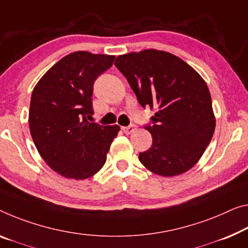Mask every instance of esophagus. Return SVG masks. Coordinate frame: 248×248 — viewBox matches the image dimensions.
Wrapping results in <instances>:
<instances>
[{"label": "esophagus", "mask_w": 248, "mask_h": 248, "mask_svg": "<svg viewBox=\"0 0 248 248\" xmlns=\"http://www.w3.org/2000/svg\"><path fill=\"white\" fill-rule=\"evenodd\" d=\"M136 129V126L135 125H129V126H123L122 127V131H123L125 134H131V133H133Z\"/></svg>", "instance_id": "obj_1"}]
</instances>
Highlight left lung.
Returning a JSON list of instances; mask_svg holds the SVG:
<instances>
[{"label": "left lung", "instance_id": "8db88e82", "mask_svg": "<svg viewBox=\"0 0 248 248\" xmlns=\"http://www.w3.org/2000/svg\"><path fill=\"white\" fill-rule=\"evenodd\" d=\"M114 64L140 104L156 111L153 125L145 126L153 143L140 153V163L159 176L187 172L200 161L215 131L206 82L178 56L159 49L120 55Z\"/></svg>", "mask_w": 248, "mask_h": 248}]
</instances>
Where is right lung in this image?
<instances>
[{"mask_svg": "<svg viewBox=\"0 0 248 248\" xmlns=\"http://www.w3.org/2000/svg\"><path fill=\"white\" fill-rule=\"evenodd\" d=\"M114 55L78 51L64 56L34 87L30 132L45 163L63 177L85 180L106 162L119 125L91 123L93 84ZM91 121V120H90Z\"/></svg>", "mask_w": 248, "mask_h": 248, "instance_id": "add662e5", "label": "right lung"}]
</instances>
